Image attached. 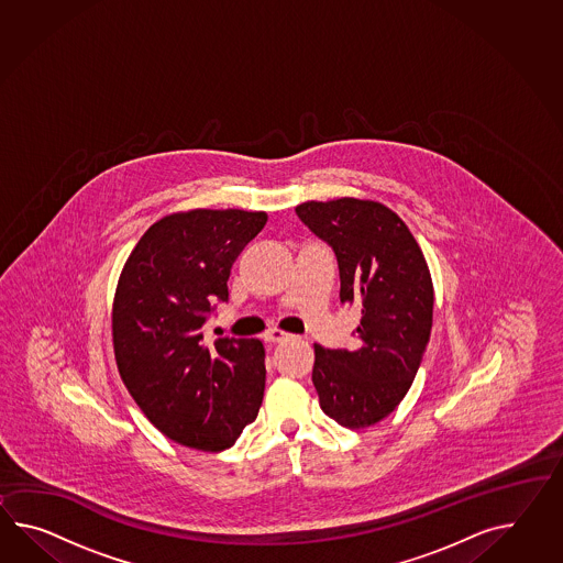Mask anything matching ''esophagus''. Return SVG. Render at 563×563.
Here are the masks:
<instances>
[{
	"label": "esophagus",
	"mask_w": 563,
	"mask_h": 563,
	"mask_svg": "<svg viewBox=\"0 0 563 563\" xmlns=\"http://www.w3.org/2000/svg\"><path fill=\"white\" fill-rule=\"evenodd\" d=\"M268 342L273 343H280L285 342V340H288V333H285L283 330H268L266 331V335H264Z\"/></svg>",
	"instance_id": "esophagus-1"
}]
</instances>
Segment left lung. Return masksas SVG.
<instances>
[{"label": "left lung", "instance_id": "8db88e82", "mask_svg": "<svg viewBox=\"0 0 563 563\" xmlns=\"http://www.w3.org/2000/svg\"><path fill=\"white\" fill-rule=\"evenodd\" d=\"M299 220L330 244L340 268V301L360 307L354 350L316 343L323 412L362 429L383 421L411 388L433 323V283L405 221L376 201L343 197L297 206Z\"/></svg>", "mask_w": 563, "mask_h": 563}]
</instances>
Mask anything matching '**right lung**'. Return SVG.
I'll return each instance as SVG.
<instances>
[{"label": "right lung", "mask_w": 563, "mask_h": 563, "mask_svg": "<svg viewBox=\"0 0 563 563\" xmlns=\"http://www.w3.org/2000/svg\"><path fill=\"white\" fill-rule=\"evenodd\" d=\"M264 211L192 209L152 223L118 280L111 331L118 371L152 426L180 445L221 452L252 423L264 397L261 340L203 338L228 301L235 258Z\"/></svg>", "instance_id": "obj_1"}]
</instances>
